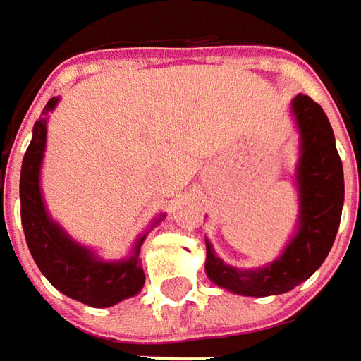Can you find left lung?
<instances>
[{"mask_svg": "<svg viewBox=\"0 0 361 361\" xmlns=\"http://www.w3.org/2000/svg\"><path fill=\"white\" fill-rule=\"evenodd\" d=\"M291 112L299 130L298 231L283 253L259 269L227 265L207 241V275L231 293L247 298L287 293L319 269L336 241L343 207V166L336 136L324 108L310 96L298 94L291 100Z\"/></svg>", "mask_w": 361, "mask_h": 361, "instance_id": "obj_1", "label": "left lung"}]
</instances>
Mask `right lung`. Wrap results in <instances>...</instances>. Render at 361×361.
Segmentation results:
<instances>
[{
  "label": "right lung",
  "instance_id": "obj_1",
  "mask_svg": "<svg viewBox=\"0 0 361 361\" xmlns=\"http://www.w3.org/2000/svg\"><path fill=\"white\" fill-rule=\"evenodd\" d=\"M58 100L60 98H51L42 110L21 162L20 201L25 243L35 265L58 291L90 307H110L136 295L145 285V271L138 255L146 233L136 239L126 259L104 261L92 249L74 241L54 219H49L42 199L39 171L46 150L48 112L56 108Z\"/></svg>",
  "mask_w": 361,
  "mask_h": 361
}]
</instances>
